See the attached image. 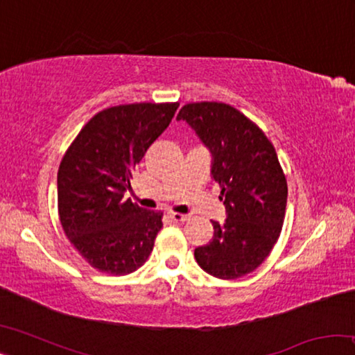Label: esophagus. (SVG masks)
Listing matches in <instances>:
<instances>
[{
  "label": "esophagus",
  "mask_w": 355,
  "mask_h": 355,
  "mask_svg": "<svg viewBox=\"0 0 355 355\" xmlns=\"http://www.w3.org/2000/svg\"><path fill=\"white\" fill-rule=\"evenodd\" d=\"M167 216H169L171 219L177 220V222H183V220L189 219L188 214H182V213H175V211H167Z\"/></svg>",
  "instance_id": "1"
}]
</instances>
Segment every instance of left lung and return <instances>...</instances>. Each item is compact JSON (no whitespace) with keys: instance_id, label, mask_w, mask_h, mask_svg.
<instances>
[{"instance_id":"left-lung-1","label":"left lung","mask_w":355,"mask_h":355,"mask_svg":"<svg viewBox=\"0 0 355 355\" xmlns=\"http://www.w3.org/2000/svg\"><path fill=\"white\" fill-rule=\"evenodd\" d=\"M184 120L211 153V177L220 186L227 219L213 220L214 236L194 250L203 271L238 279L272 250L285 219L288 186L277 153L257 125L235 107L216 101L184 105Z\"/></svg>"}]
</instances>
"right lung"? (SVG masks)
<instances>
[{
  "mask_svg": "<svg viewBox=\"0 0 355 355\" xmlns=\"http://www.w3.org/2000/svg\"><path fill=\"white\" fill-rule=\"evenodd\" d=\"M178 103L103 110L71 142L58 171V208L65 235L92 268L123 275L142 266L163 227V213L125 199L135 167L169 127Z\"/></svg>",
  "mask_w": 355,
  "mask_h": 355,
  "instance_id": "1",
  "label": "right lung"
}]
</instances>
